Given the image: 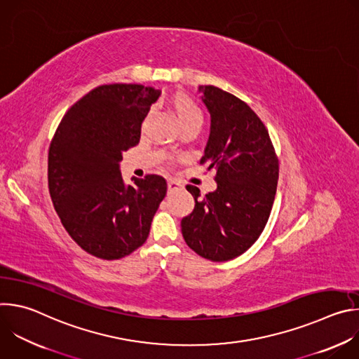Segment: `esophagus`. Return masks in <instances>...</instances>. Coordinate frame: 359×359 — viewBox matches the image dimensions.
<instances>
[{
	"instance_id": "obj_1",
	"label": "esophagus",
	"mask_w": 359,
	"mask_h": 359,
	"mask_svg": "<svg viewBox=\"0 0 359 359\" xmlns=\"http://www.w3.org/2000/svg\"><path fill=\"white\" fill-rule=\"evenodd\" d=\"M168 187H169V191H173V190H177L180 187V183L176 182L175 179H169L168 180Z\"/></svg>"
}]
</instances>
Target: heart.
Segmentation results:
<instances>
[{"mask_svg":"<svg viewBox=\"0 0 359 359\" xmlns=\"http://www.w3.org/2000/svg\"><path fill=\"white\" fill-rule=\"evenodd\" d=\"M173 111H175V115H176L179 123L180 122H186L189 119L201 118L198 107L187 96H177L175 99V102H173Z\"/></svg>","mask_w":359,"mask_h":359,"instance_id":"heart-1","label":"heart"}]
</instances>
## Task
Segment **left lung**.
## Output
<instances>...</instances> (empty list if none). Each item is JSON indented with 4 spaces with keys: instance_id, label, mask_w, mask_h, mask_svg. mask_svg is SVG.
<instances>
[{
    "instance_id": "obj_1",
    "label": "left lung",
    "mask_w": 359,
    "mask_h": 359,
    "mask_svg": "<svg viewBox=\"0 0 359 359\" xmlns=\"http://www.w3.org/2000/svg\"><path fill=\"white\" fill-rule=\"evenodd\" d=\"M210 114V135L200 165L215 169L217 187L200 198L182 219L187 245L201 257L227 262L248 250L264 230L274 203L278 161L260 118L237 96L212 86H198Z\"/></svg>"
}]
</instances>
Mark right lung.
I'll return each instance as SVG.
<instances>
[{"mask_svg": "<svg viewBox=\"0 0 359 359\" xmlns=\"http://www.w3.org/2000/svg\"><path fill=\"white\" fill-rule=\"evenodd\" d=\"M162 90L112 83L92 89L62 118L48 153V187L65 230L86 252L118 260L140 247L168 191L162 176L123 182V151Z\"/></svg>", "mask_w": 359, "mask_h": 359, "instance_id": "1", "label": "right lung"}]
</instances>
